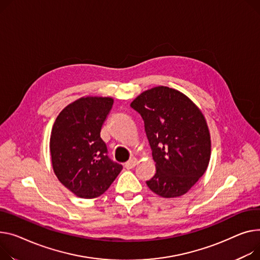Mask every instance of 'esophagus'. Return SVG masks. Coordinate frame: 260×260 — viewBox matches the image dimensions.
I'll list each match as a JSON object with an SVG mask.
<instances>
[{"mask_svg":"<svg viewBox=\"0 0 260 260\" xmlns=\"http://www.w3.org/2000/svg\"><path fill=\"white\" fill-rule=\"evenodd\" d=\"M136 164H137V160H136V159H132V160L127 161V162L124 164V167H125L126 169H132V168H134V167L136 166Z\"/></svg>","mask_w":260,"mask_h":260,"instance_id":"34e87169","label":"esophagus"}]
</instances>
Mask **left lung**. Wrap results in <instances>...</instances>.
Masks as SVG:
<instances>
[{
	"mask_svg": "<svg viewBox=\"0 0 260 260\" xmlns=\"http://www.w3.org/2000/svg\"><path fill=\"white\" fill-rule=\"evenodd\" d=\"M131 107L144 121L155 162L148 188L166 199L187 193L210 161V133L203 113L186 95L164 85L141 93Z\"/></svg>",
	"mask_w": 260,
	"mask_h": 260,
	"instance_id": "left-lung-1",
	"label": "left lung"
}]
</instances>
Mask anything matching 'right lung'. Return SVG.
Wrapping results in <instances>:
<instances>
[{
  "label": "right lung",
  "mask_w": 260,
  "mask_h": 260,
  "mask_svg": "<svg viewBox=\"0 0 260 260\" xmlns=\"http://www.w3.org/2000/svg\"><path fill=\"white\" fill-rule=\"evenodd\" d=\"M113 103L111 97H81L59 113L52 127L50 153L54 174L79 198L100 197L122 170V165L109 159L100 138Z\"/></svg>",
  "instance_id": "add662e5"
}]
</instances>
